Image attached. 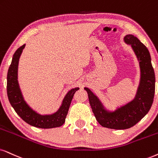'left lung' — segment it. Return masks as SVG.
Listing matches in <instances>:
<instances>
[{
	"instance_id": "left-lung-1",
	"label": "left lung",
	"mask_w": 158,
	"mask_h": 158,
	"mask_svg": "<svg viewBox=\"0 0 158 158\" xmlns=\"http://www.w3.org/2000/svg\"><path fill=\"white\" fill-rule=\"evenodd\" d=\"M124 41L131 46L140 67V81L134 98L110 111L95 94L88 87H85L96 120L101 126L110 129H127L139 123L148 113L155 95V77L148 49L133 35H125Z\"/></svg>"
}]
</instances>
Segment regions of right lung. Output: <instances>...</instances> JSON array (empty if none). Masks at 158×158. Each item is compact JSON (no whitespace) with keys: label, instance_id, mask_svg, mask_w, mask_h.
<instances>
[{"label":"right lung","instance_id":"obj_1","mask_svg":"<svg viewBox=\"0 0 158 158\" xmlns=\"http://www.w3.org/2000/svg\"><path fill=\"white\" fill-rule=\"evenodd\" d=\"M25 44L18 48L14 54L7 73V95L11 106L25 123L39 128H53L61 126L65 121L73 95L79 88L75 87L68 92L58 110L51 114H41L27 104L18 82V65Z\"/></svg>","mask_w":158,"mask_h":158}]
</instances>
